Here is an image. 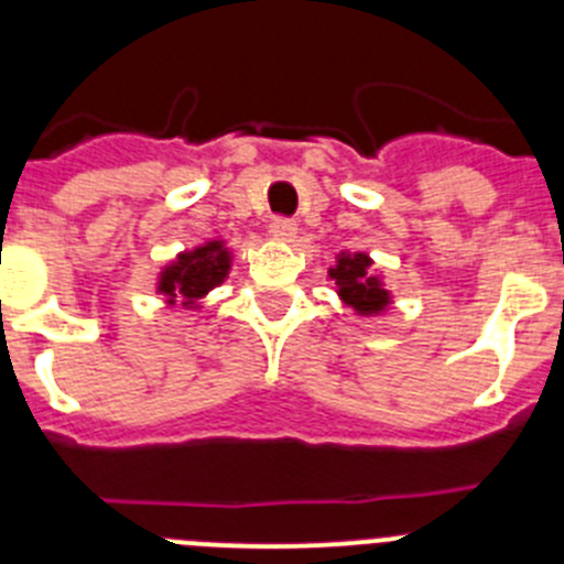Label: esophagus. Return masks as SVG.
Wrapping results in <instances>:
<instances>
[{
  "mask_svg": "<svg viewBox=\"0 0 564 564\" xmlns=\"http://www.w3.org/2000/svg\"><path fill=\"white\" fill-rule=\"evenodd\" d=\"M299 226L296 220H291V217H273L271 220V234L276 239H282V242H291L293 237H296Z\"/></svg>",
  "mask_w": 564,
  "mask_h": 564,
  "instance_id": "34e87169",
  "label": "esophagus"
}]
</instances>
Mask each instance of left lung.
Listing matches in <instances>:
<instances>
[{"mask_svg": "<svg viewBox=\"0 0 564 564\" xmlns=\"http://www.w3.org/2000/svg\"><path fill=\"white\" fill-rule=\"evenodd\" d=\"M370 268L372 259L364 251H341L336 257V265L327 271V276L336 282L338 299L344 305H350L358 316H378L392 305L390 291Z\"/></svg>", "mask_w": 564, "mask_h": 564, "instance_id": "8db88e82", "label": "left lung"}]
</instances>
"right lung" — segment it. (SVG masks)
Returning a JSON list of instances; mask_svg holds the SVG:
<instances>
[{
  "label": "right lung",
  "instance_id": "1",
  "mask_svg": "<svg viewBox=\"0 0 564 564\" xmlns=\"http://www.w3.org/2000/svg\"><path fill=\"white\" fill-rule=\"evenodd\" d=\"M231 248L226 239H208L192 251H181L161 268L154 291L166 299V305H183L186 311H200V299L223 285L231 271Z\"/></svg>",
  "mask_w": 564,
  "mask_h": 564
}]
</instances>
